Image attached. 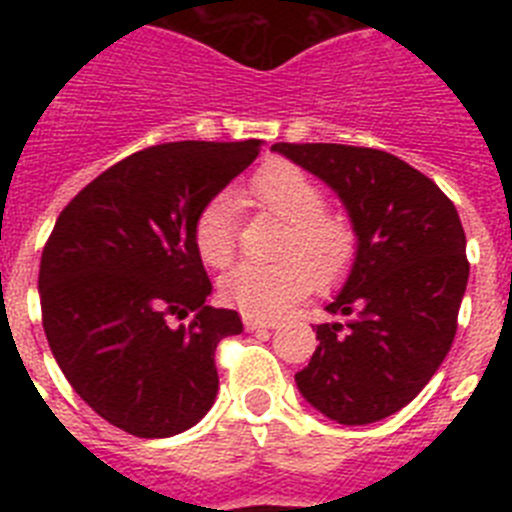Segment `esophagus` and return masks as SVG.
Wrapping results in <instances>:
<instances>
[{
	"label": "esophagus",
	"mask_w": 512,
	"mask_h": 512,
	"mask_svg": "<svg viewBox=\"0 0 512 512\" xmlns=\"http://www.w3.org/2000/svg\"><path fill=\"white\" fill-rule=\"evenodd\" d=\"M243 325H246V330H264V328H274L277 320H264V318H253V315H243Z\"/></svg>",
	"instance_id": "34e87169"
}]
</instances>
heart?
<instances>
[{
	"mask_svg": "<svg viewBox=\"0 0 512 512\" xmlns=\"http://www.w3.org/2000/svg\"><path fill=\"white\" fill-rule=\"evenodd\" d=\"M248 200L287 223L274 264H238L220 279V297L253 318H277L312 284L333 287L356 259V233L343 217L325 212L318 182L289 161H269L248 182ZM194 248L212 269L235 253L233 200L220 194L194 220Z\"/></svg>",
	"mask_w": 512,
	"mask_h": 512,
	"instance_id": "obj_1",
	"label": "heart"
}]
</instances>
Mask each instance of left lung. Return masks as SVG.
<instances>
[{
	"label": "left lung",
	"mask_w": 512,
	"mask_h": 512,
	"mask_svg": "<svg viewBox=\"0 0 512 512\" xmlns=\"http://www.w3.org/2000/svg\"><path fill=\"white\" fill-rule=\"evenodd\" d=\"M338 194L356 259L325 305L318 348L295 374L312 408L341 425L390 418L431 382L456 336L467 292V235L454 202L387 151L338 143H274ZM338 317H348L341 324Z\"/></svg>",
	"instance_id": "8db88e82"
}]
</instances>
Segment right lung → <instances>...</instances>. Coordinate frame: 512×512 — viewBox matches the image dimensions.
Wrapping results in <instances>:
<instances>
[{
  "label": "right lung",
  "mask_w": 512,
  "mask_h": 512,
  "mask_svg": "<svg viewBox=\"0 0 512 512\" xmlns=\"http://www.w3.org/2000/svg\"><path fill=\"white\" fill-rule=\"evenodd\" d=\"M259 151L261 140L143 148L58 215L38 277L45 338L76 395L122 431L176 436L215 402V348L243 323L205 305L194 220Z\"/></svg>",
  "instance_id": "obj_1"
}]
</instances>
